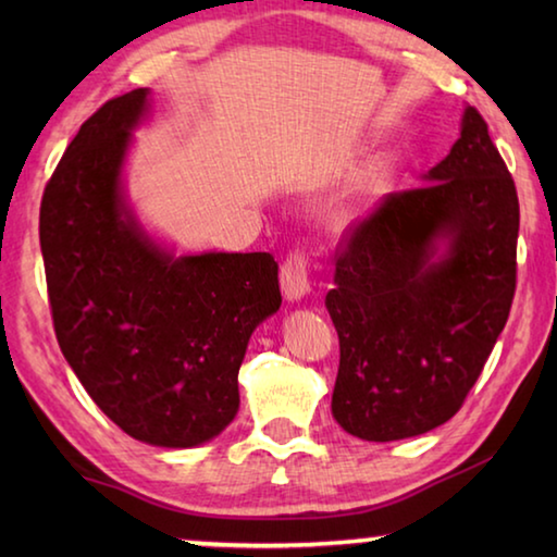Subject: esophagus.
I'll use <instances>...</instances> for the list:
<instances>
[{
	"mask_svg": "<svg viewBox=\"0 0 557 557\" xmlns=\"http://www.w3.org/2000/svg\"><path fill=\"white\" fill-rule=\"evenodd\" d=\"M280 287L282 295L289 301H297L309 295L312 282H309V260L305 252H289L280 268Z\"/></svg>",
	"mask_w": 557,
	"mask_h": 557,
	"instance_id": "34e87169",
	"label": "esophagus"
}]
</instances>
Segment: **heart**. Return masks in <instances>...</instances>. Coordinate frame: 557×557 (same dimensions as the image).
<instances>
[{
  "label": "heart",
  "instance_id": "1",
  "mask_svg": "<svg viewBox=\"0 0 557 557\" xmlns=\"http://www.w3.org/2000/svg\"><path fill=\"white\" fill-rule=\"evenodd\" d=\"M371 191V186H361V194H358V199H354L351 203H348V206H344V209H342V215H348V213H354L356 209H358V206H361L363 203V199H366V194H369Z\"/></svg>",
  "mask_w": 557,
  "mask_h": 557
}]
</instances>
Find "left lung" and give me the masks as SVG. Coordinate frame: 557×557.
I'll list each match as a JSON object with an SVG mask.
<instances>
[{
	"instance_id": "left-lung-1",
	"label": "left lung",
	"mask_w": 557,
	"mask_h": 557,
	"mask_svg": "<svg viewBox=\"0 0 557 557\" xmlns=\"http://www.w3.org/2000/svg\"><path fill=\"white\" fill-rule=\"evenodd\" d=\"M518 196L476 108L422 186L388 194L338 248L334 420L369 442L418 437L476 383L516 292Z\"/></svg>"
}]
</instances>
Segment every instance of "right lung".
<instances>
[{
    "instance_id": "1",
    "label": "right lung",
    "mask_w": 557,
    "mask_h": 557,
    "mask_svg": "<svg viewBox=\"0 0 557 557\" xmlns=\"http://www.w3.org/2000/svg\"><path fill=\"white\" fill-rule=\"evenodd\" d=\"M149 88L83 122L39 215L53 329L98 408L129 437L184 449L238 412V371L282 297L270 252L174 256L127 201L122 172Z\"/></svg>"
}]
</instances>
